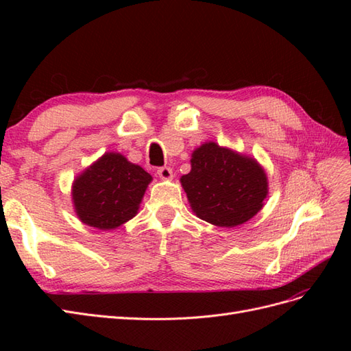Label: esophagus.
<instances>
[{
	"mask_svg": "<svg viewBox=\"0 0 351 351\" xmlns=\"http://www.w3.org/2000/svg\"><path fill=\"white\" fill-rule=\"evenodd\" d=\"M156 173H158V176L164 181H170L171 178H173V171H171L170 167H160L156 170Z\"/></svg>",
	"mask_w": 351,
	"mask_h": 351,
	"instance_id": "34e87169",
	"label": "esophagus"
}]
</instances>
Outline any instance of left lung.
<instances>
[{
    "mask_svg": "<svg viewBox=\"0 0 351 351\" xmlns=\"http://www.w3.org/2000/svg\"><path fill=\"white\" fill-rule=\"evenodd\" d=\"M190 162L191 170L181 176V185L199 219L235 228L263 210L268 180L253 156L206 141L193 151Z\"/></svg>",
    "mask_w": 351,
    "mask_h": 351,
    "instance_id": "8db88e82",
    "label": "left lung"
}]
</instances>
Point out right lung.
<instances>
[{"instance_id":"add662e5","label":"right lung","mask_w":351,"mask_h":351,"mask_svg":"<svg viewBox=\"0 0 351 351\" xmlns=\"http://www.w3.org/2000/svg\"><path fill=\"white\" fill-rule=\"evenodd\" d=\"M152 176L119 152H106L73 180L72 204L87 226L110 230L136 217Z\"/></svg>"}]
</instances>
